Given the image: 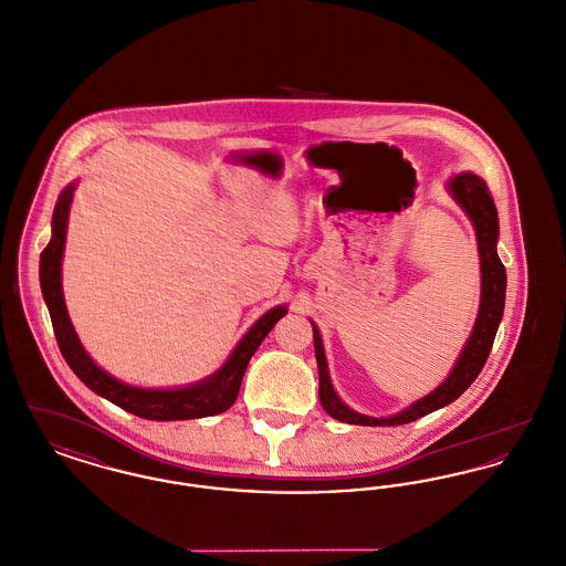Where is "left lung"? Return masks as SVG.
<instances>
[{
    "label": "left lung",
    "mask_w": 566,
    "mask_h": 566,
    "mask_svg": "<svg viewBox=\"0 0 566 566\" xmlns=\"http://www.w3.org/2000/svg\"><path fill=\"white\" fill-rule=\"evenodd\" d=\"M448 189L460 203V208L464 210V214L471 218V222L475 227V235H478L480 265H482V298H480V312L475 318L473 333H471L467 346L462 348V354L458 356L454 369L450 371V376L446 377L443 384H439L427 397L405 407L403 411H399L390 418H371V416H363V413L354 411L337 397V392L331 384V377H328L321 331L316 324L312 323L314 350H316V360H318V379H321V386H318L321 403H323L324 411L339 422L360 424V427H399V424L413 422V420L431 413L434 409H441V407L457 401L458 397L475 381V377L480 376V371L484 369L488 354L492 350L499 324L503 318L505 289H507L505 265L501 263L499 252H496L499 214H496L492 195L480 176L469 174V171L458 174L448 182Z\"/></svg>",
    "instance_id": "obj_1"
}]
</instances>
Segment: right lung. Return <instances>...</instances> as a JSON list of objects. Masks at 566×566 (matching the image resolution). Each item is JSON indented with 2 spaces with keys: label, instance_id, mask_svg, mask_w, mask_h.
Masks as SVG:
<instances>
[{
  "label": "right lung",
  "instance_id": "right-lung-1",
  "mask_svg": "<svg viewBox=\"0 0 566 566\" xmlns=\"http://www.w3.org/2000/svg\"><path fill=\"white\" fill-rule=\"evenodd\" d=\"M74 189L76 182L67 185L59 195L53 212V238L40 254V286L53 321L54 337L65 363L95 395L146 420H195L227 411L240 395L243 374L252 354L261 346V342L268 337L275 323L289 312L286 305L271 307L268 314H263L250 326V331L243 335L235 350L231 352L227 363L216 374L197 384L171 390H157L129 386L109 376L102 367H97L95 360L82 348L81 339L67 316L61 289V261Z\"/></svg>",
  "mask_w": 566,
  "mask_h": 566
}]
</instances>
